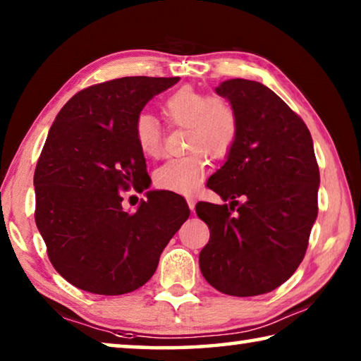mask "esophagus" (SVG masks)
Returning <instances> with one entry per match:
<instances>
[{
  "label": "esophagus",
  "instance_id": "1",
  "mask_svg": "<svg viewBox=\"0 0 361 361\" xmlns=\"http://www.w3.org/2000/svg\"><path fill=\"white\" fill-rule=\"evenodd\" d=\"M186 202L189 205V209H191V212H194V209H195V199L192 197V195H189V197H186Z\"/></svg>",
  "mask_w": 361,
  "mask_h": 361
}]
</instances>
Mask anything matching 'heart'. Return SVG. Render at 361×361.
<instances>
[{"mask_svg": "<svg viewBox=\"0 0 361 361\" xmlns=\"http://www.w3.org/2000/svg\"><path fill=\"white\" fill-rule=\"evenodd\" d=\"M170 126L188 127L186 149L191 152L169 159L156 170L154 183L164 191L192 194L199 189L213 161H223L231 154L239 138V118L228 102L189 87H180L161 103ZM133 137L146 157L162 154V130L149 113H140L133 122Z\"/></svg>", "mask_w": 361, "mask_h": 361, "instance_id": "obj_1", "label": "heart"}]
</instances>
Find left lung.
I'll use <instances>...</instances> for the list:
<instances>
[{"label":"left lung","mask_w":361,"mask_h":361,"mask_svg":"<svg viewBox=\"0 0 361 361\" xmlns=\"http://www.w3.org/2000/svg\"><path fill=\"white\" fill-rule=\"evenodd\" d=\"M216 94L235 109L239 138L207 181L232 202L195 205L210 229L199 266L224 295L258 296L286 282L304 259L319 213V164L307 126L266 85L237 78Z\"/></svg>","instance_id":"8db88e82"}]
</instances>
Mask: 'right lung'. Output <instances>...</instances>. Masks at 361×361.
Returning <instances> with one entry per match:
<instances>
[{
    "label": "right lung",
    "mask_w": 361,
    "mask_h": 361,
    "mask_svg": "<svg viewBox=\"0 0 361 361\" xmlns=\"http://www.w3.org/2000/svg\"><path fill=\"white\" fill-rule=\"evenodd\" d=\"M178 79L90 85L66 102L49 130L35 169V221L54 269L79 290L118 296L140 288L189 216L170 191H149L133 213L122 209V191L149 186L133 122Z\"/></svg>",
    "instance_id": "add662e5"
}]
</instances>
